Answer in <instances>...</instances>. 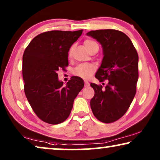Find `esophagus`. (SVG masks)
<instances>
[{
	"label": "esophagus",
	"mask_w": 160,
	"mask_h": 160,
	"mask_svg": "<svg viewBox=\"0 0 160 160\" xmlns=\"http://www.w3.org/2000/svg\"><path fill=\"white\" fill-rule=\"evenodd\" d=\"M84 83H85V87H89V83L88 82V81L85 80Z\"/></svg>",
	"instance_id": "obj_1"
}]
</instances>
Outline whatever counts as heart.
<instances>
[{
	"label": "heart",
	"instance_id": "heart-1",
	"mask_svg": "<svg viewBox=\"0 0 160 160\" xmlns=\"http://www.w3.org/2000/svg\"><path fill=\"white\" fill-rule=\"evenodd\" d=\"M84 45L85 49L87 51L89 52L90 50L95 47V46H98V43L90 39H87V40L84 41ZM73 47H72L70 48L68 51V58H71L72 55H73ZM95 71V67L92 65L90 64H81L76 66L73 70V74L75 76H77L78 77H81L82 78H88L91 76L93 72Z\"/></svg>",
	"mask_w": 160,
	"mask_h": 160
}]
</instances>
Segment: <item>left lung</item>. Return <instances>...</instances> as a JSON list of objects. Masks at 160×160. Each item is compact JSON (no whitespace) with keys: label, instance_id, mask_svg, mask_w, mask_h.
<instances>
[{"label":"left lung","instance_id":"8db88e82","mask_svg":"<svg viewBox=\"0 0 160 160\" xmlns=\"http://www.w3.org/2000/svg\"><path fill=\"white\" fill-rule=\"evenodd\" d=\"M87 34L101 43L104 56L95 77L100 82L107 80L105 87L90 84L95 91L92 111L99 121L112 123L125 114L136 93L138 54L130 38L119 30H96Z\"/></svg>","mask_w":160,"mask_h":160}]
</instances>
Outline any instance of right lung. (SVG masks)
Listing matches in <instances>:
<instances>
[{
	"instance_id": "add662e5",
	"label": "right lung",
	"mask_w": 160,
	"mask_h": 160,
	"mask_svg": "<svg viewBox=\"0 0 160 160\" xmlns=\"http://www.w3.org/2000/svg\"><path fill=\"white\" fill-rule=\"evenodd\" d=\"M83 30H51L38 35L26 47L22 58L24 90L32 110L46 123L58 124L69 117L74 99L84 86L73 76L63 86L58 71L68 65V52Z\"/></svg>"
}]
</instances>
